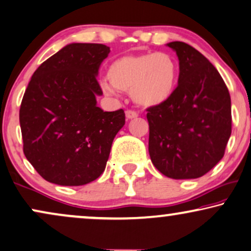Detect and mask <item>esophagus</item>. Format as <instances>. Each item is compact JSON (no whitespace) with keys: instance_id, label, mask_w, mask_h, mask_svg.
I'll list each match as a JSON object with an SVG mask.
<instances>
[{"instance_id":"34e87169","label":"esophagus","mask_w":251,"mask_h":251,"mask_svg":"<svg viewBox=\"0 0 251 251\" xmlns=\"http://www.w3.org/2000/svg\"><path fill=\"white\" fill-rule=\"evenodd\" d=\"M125 115H126V119H128V120L134 119V118H136V117H138V113H136L135 111H132V110L126 111Z\"/></svg>"}]
</instances>
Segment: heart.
Returning a JSON list of instances; mask_svg holds the SVG:
<instances>
[{
  "label": "heart",
  "instance_id": "1",
  "mask_svg": "<svg viewBox=\"0 0 251 251\" xmlns=\"http://www.w3.org/2000/svg\"><path fill=\"white\" fill-rule=\"evenodd\" d=\"M179 68L169 54L148 52L124 55L107 67L109 82L100 83L104 94L113 96L117 90L128 91L136 105L151 109L162 106L176 93Z\"/></svg>",
  "mask_w": 251,
  "mask_h": 251
}]
</instances>
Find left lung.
<instances>
[{
  "label": "left lung",
  "mask_w": 251,
  "mask_h": 251,
  "mask_svg": "<svg viewBox=\"0 0 251 251\" xmlns=\"http://www.w3.org/2000/svg\"><path fill=\"white\" fill-rule=\"evenodd\" d=\"M167 46L178 58V85L169 102L147 109L149 156L169 178H198L224 157L231 133L229 91L201 52L182 41Z\"/></svg>",
  "instance_id": "left-lung-1"
}]
</instances>
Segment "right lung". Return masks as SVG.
Masks as SVG:
<instances>
[{
    "mask_svg": "<svg viewBox=\"0 0 251 251\" xmlns=\"http://www.w3.org/2000/svg\"><path fill=\"white\" fill-rule=\"evenodd\" d=\"M110 47L73 43L33 73L20 110L25 157L47 182L84 185L105 169L124 110L97 106L98 69Z\"/></svg>",
    "mask_w": 251,
    "mask_h": 251,
    "instance_id": "1",
    "label": "right lung"
}]
</instances>
